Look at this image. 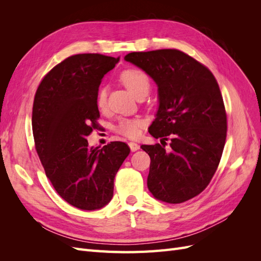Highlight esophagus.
Returning a JSON list of instances; mask_svg holds the SVG:
<instances>
[{
  "label": "esophagus",
  "mask_w": 261,
  "mask_h": 261,
  "mask_svg": "<svg viewBox=\"0 0 261 261\" xmlns=\"http://www.w3.org/2000/svg\"><path fill=\"white\" fill-rule=\"evenodd\" d=\"M128 146H129V148H130L132 151H136V150H138V149H139V145H138V144H136V143H129V144H128Z\"/></svg>",
  "instance_id": "esophagus-1"
}]
</instances>
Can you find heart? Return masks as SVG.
<instances>
[{"instance_id": "obj_1", "label": "heart", "mask_w": 261, "mask_h": 261, "mask_svg": "<svg viewBox=\"0 0 261 261\" xmlns=\"http://www.w3.org/2000/svg\"><path fill=\"white\" fill-rule=\"evenodd\" d=\"M121 81L126 88L135 97H137L139 93H148L150 89L149 77L145 72L140 69L132 68L125 70L121 75ZM106 103L107 89L102 87L97 93V107L101 110L106 107ZM144 121L140 120V118H122L116 124L114 130L125 137L137 138L140 135L141 128L144 127Z\"/></svg>"}]
</instances>
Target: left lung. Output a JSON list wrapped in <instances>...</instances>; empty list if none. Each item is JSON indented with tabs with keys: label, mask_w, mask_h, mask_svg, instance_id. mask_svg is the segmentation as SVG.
Wrapping results in <instances>:
<instances>
[{
	"label": "left lung",
	"mask_w": 261,
	"mask_h": 261,
	"mask_svg": "<svg viewBox=\"0 0 261 261\" xmlns=\"http://www.w3.org/2000/svg\"><path fill=\"white\" fill-rule=\"evenodd\" d=\"M158 86L159 108L149 133L160 144L140 148L150 156L147 185L154 198L180 203L208 186L218 169L226 138V113L210 70L175 49L132 52L124 58ZM161 143V144H162Z\"/></svg>",
	"instance_id": "obj_1"
}]
</instances>
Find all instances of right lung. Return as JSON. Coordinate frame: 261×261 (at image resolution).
Listing matches in <instances>:
<instances>
[{
	"instance_id": "obj_1",
	"label": "right lung",
	"mask_w": 261,
	"mask_h": 261,
	"mask_svg": "<svg viewBox=\"0 0 261 261\" xmlns=\"http://www.w3.org/2000/svg\"><path fill=\"white\" fill-rule=\"evenodd\" d=\"M118 61L96 53L72 55L44 76L34 100L31 124L45 175L63 199L82 210L110 202L114 177L130 151L122 141L94 148L86 139L99 126L102 78Z\"/></svg>"
}]
</instances>
